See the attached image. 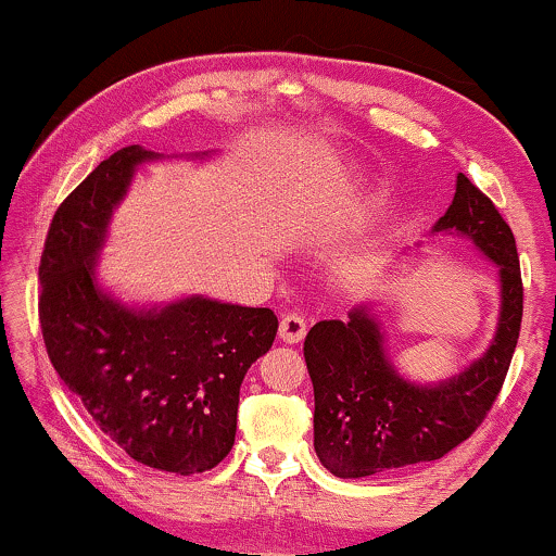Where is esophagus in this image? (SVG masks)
Wrapping results in <instances>:
<instances>
[{
	"label": "esophagus",
	"mask_w": 556,
	"mask_h": 556,
	"mask_svg": "<svg viewBox=\"0 0 556 556\" xmlns=\"http://www.w3.org/2000/svg\"><path fill=\"white\" fill-rule=\"evenodd\" d=\"M280 339L288 341V344H299V341L306 337V318L301 314H283L280 316Z\"/></svg>",
	"instance_id": "obj_1"
}]
</instances>
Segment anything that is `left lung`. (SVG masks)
<instances>
[{
    "instance_id": "obj_1",
    "label": "left lung",
    "mask_w": 556,
    "mask_h": 556,
    "mask_svg": "<svg viewBox=\"0 0 556 556\" xmlns=\"http://www.w3.org/2000/svg\"><path fill=\"white\" fill-rule=\"evenodd\" d=\"M435 230L466 235L498 265L501 321L483 359L438 387H417L387 362L375 318L364 308L346 321H318L303 341L314 382V447L326 470L364 478L443 458L481 428L519 341L521 265L511 227L489 197L458 174L453 204Z\"/></svg>"
}]
</instances>
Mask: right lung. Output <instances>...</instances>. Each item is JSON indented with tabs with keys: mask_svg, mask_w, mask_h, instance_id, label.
I'll return each instance as SVG.
<instances>
[{
	"mask_svg": "<svg viewBox=\"0 0 556 556\" xmlns=\"http://www.w3.org/2000/svg\"><path fill=\"white\" fill-rule=\"evenodd\" d=\"M151 151L105 159L52 215L40 257V326L52 367L98 430L149 468H215L238 428L240 384L273 346L278 316L210 299L136 314L93 283L111 212Z\"/></svg>",
	"mask_w": 556,
	"mask_h": 556,
	"instance_id": "obj_1",
	"label": "right lung"
}]
</instances>
